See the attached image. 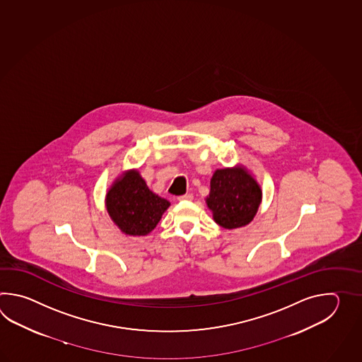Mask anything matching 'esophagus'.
<instances>
[{"mask_svg": "<svg viewBox=\"0 0 362 362\" xmlns=\"http://www.w3.org/2000/svg\"><path fill=\"white\" fill-rule=\"evenodd\" d=\"M194 195L192 194H184L181 197H178V200H192Z\"/></svg>", "mask_w": 362, "mask_h": 362, "instance_id": "1", "label": "esophagus"}]
</instances>
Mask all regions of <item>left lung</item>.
I'll use <instances>...</instances> for the list:
<instances>
[{
	"label": "left lung",
	"instance_id": "left-lung-1",
	"mask_svg": "<svg viewBox=\"0 0 362 362\" xmlns=\"http://www.w3.org/2000/svg\"><path fill=\"white\" fill-rule=\"evenodd\" d=\"M260 202L259 185L243 168L217 170L212 176L207 206L216 223L225 229L251 223Z\"/></svg>",
	"mask_w": 362,
	"mask_h": 362
}]
</instances>
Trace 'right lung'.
Returning a JSON list of instances; mask_svg holds the SVG:
<instances>
[{
  "label": "right lung",
  "instance_id": "obj_1",
  "mask_svg": "<svg viewBox=\"0 0 362 362\" xmlns=\"http://www.w3.org/2000/svg\"><path fill=\"white\" fill-rule=\"evenodd\" d=\"M106 206L120 230L129 235H146L160 221L170 202L150 192L139 172L131 170L108 190Z\"/></svg>",
  "mask_w": 362,
  "mask_h": 362
}]
</instances>
